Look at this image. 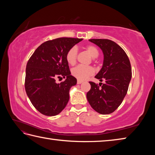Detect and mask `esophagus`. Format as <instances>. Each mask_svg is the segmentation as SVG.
<instances>
[{
    "label": "esophagus",
    "mask_w": 155,
    "mask_h": 155,
    "mask_svg": "<svg viewBox=\"0 0 155 155\" xmlns=\"http://www.w3.org/2000/svg\"><path fill=\"white\" fill-rule=\"evenodd\" d=\"M83 82V81H82V80H77V84H81V83H82Z\"/></svg>",
    "instance_id": "34e87169"
}]
</instances>
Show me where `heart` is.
I'll list each match as a JSON object with an SVG mask.
<instances>
[{
  "label": "heart",
  "instance_id": "b5f03b06",
  "mask_svg": "<svg viewBox=\"0 0 155 155\" xmlns=\"http://www.w3.org/2000/svg\"><path fill=\"white\" fill-rule=\"evenodd\" d=\"M87 52L92 58H96L98 56L99 52L98 48L94 45H87L85 47ZM77 48L72 47L67 52L65 59L70 65H74L77 61ZM72 75L79 80H85L94 74V69L91 66H85L83 65H78L72 70Z\"/></svg>",
  "mask_w": 155,
  "mask_h": 155
}]
</instances>
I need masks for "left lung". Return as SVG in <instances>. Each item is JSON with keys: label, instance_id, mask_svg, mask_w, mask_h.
I'll return each mask as SVG.
<instances>
[{"label": "left lung", "instance_id": "8db88e82", "mask_svg": "<svg viewBox=\"0 0 155 155\" xmlns=\"http://www.w3.org/2000/svg\"><path fill=\"white\" fill-rule=\"evenodd\" d=\"M103 51L104 59L101 70L95 76L99 86L90 82L87 98L91 107L101 114H109L120 104L127 93L132 77L129 59L124 50L114 41L106 39L89 40ZM101 87H100L99 86Z\"/></svg>", "mask_w": 155, "mask_h": 155}]
</instances>
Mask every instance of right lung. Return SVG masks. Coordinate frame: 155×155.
<instances>
[{
    "mask_svg": "<svg viewBox=\"0 0 155 155\" xmlns=\"http://www.w3.org/2000/svg\"><path fill=\"white\" fill-rule=\"evenodd\" d=\"M82 39L60 38L45 41L37 48L27 64L25 90L34 107L48 116L62 111L70 98L69 91L77 84L65 59L70 48ZM58 78L66 79L56 83Z\"/></svg>",
    "mask_w": 155,
    "mask_h": 155,
    "instance_id": "right-lung-1",
    "label": "right lung"
}]
</instances>
